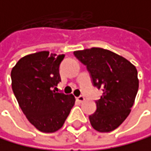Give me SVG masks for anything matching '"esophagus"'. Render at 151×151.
I'll use <instances>...</instances> for the list:
<instances>
[{
  "mask_svg": "<svg viewBox=\"0 0 151 151\" xmlns=\"http://www.w3.org/2000/svg\"><path fill=\"white\" fill-rule=\"evenodd\" d=\"M76 101L79 102V103H82L83 101H85V98L83 97V96H80V97H78V98H76Z\"/></svg>",
  "mask_w": 151,
  "mask_h": 151,
  "instance_id": "obj_1",
  "label": "esophagus"
}]
</instances>
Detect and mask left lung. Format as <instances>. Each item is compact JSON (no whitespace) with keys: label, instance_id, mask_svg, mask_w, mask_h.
Masks as SVG:
<instances>
[{"label":"left lung","instance_id":"obj_1","mask_svg":"<svg viewBox=\"0 0 151 151\" xmlns=\"http://www.w3.org/2000/svg\"><path fill=\"white\" fill-rule=\"evenodd\" d=\"M75 56L87 66L93 85L103 93L97 111L89 115L95 130L114 131L130 114L138 90L137 71L134 64L109 50L90 48L74 51Z\"/></svg>","mask_w":151,"mask_h":151}]
</instances>
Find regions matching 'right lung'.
Instances as JSON below:
<instances>
[{
    "instance_id": "1",
    "label": "right lung",
    "mask_w": 151,
    "mask_h": 151,
    "mask_svg": "<svg viewBox=\"0 0 151 151\" xmlns=\"http://www.w3.org/2000/svg\"><path fill=\"white\" fill-rule=\"evenodd\" d=\"M64 55L47 50L22 57L11 72L12 88L28 121L43 133H53L63 125L75 105L73 94L55 92L61 81L59 66Z\"/></svg>"
}]
</instances>
